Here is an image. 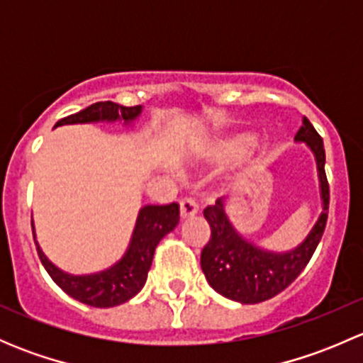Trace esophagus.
Listing matches in <instances>:
<instances>
[{"instance_id":"1","label":"esophagus","mask_w":363,"mask_h":363,"mask_svg":"<svg viewBox=\"0 0 363 363\" xmlns=\"http://www.w3.org/2000/svg\"><path fill=\"white\" fill-rule=\"evenodd\" d=\"M199 212V203L193 199H182L181 200V218L188 219Z\"/></svg>"}]
</instances>
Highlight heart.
<instances>
[{
  "label": "heart",
  "instance_id": "heart-1",
  "mask_svg": "<svg viewBox=\"0 0 363 363\" xmlns=\"http://www.w3.org/2000/svg\"><path fill=\"white\" fill-rule=\"evenodd\" d=\"M252 142V137L247 133H239L233 135V137L221 138V140H216L214 144L211 145V152L216 156H226L233 155V152L240 151L242 147L250 145Z\"/></svg>",
  "mask_w": 363,
  "mask_h": 363
}]
</instances>
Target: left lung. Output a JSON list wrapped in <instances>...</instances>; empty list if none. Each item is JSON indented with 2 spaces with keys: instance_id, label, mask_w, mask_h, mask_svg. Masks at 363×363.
I'll use <instances>...</instances> for the list:
<instances>
[{
  "instance_id": "8db88e82",
  "label": "left lung",
  "mask_w": 363,
  "mask_h": 363,
  "mask_svg": "<svg viewBox=\"0 0 363 363\" xmlns=\"http://www.w3.org/2000/svg\"><path fill=\"white\" fill-rule=\"evenodd\" d=\"M295 140L306 142L314 152L321 200H323V212L300 246L288 252L259 250L258 246L247 242L242 235L237 233L226 216L221 199L216 205L203 208V216L211 226V239L202 250L200 265L208 284L226 298L240 303H258L272 298L286 290L300 276L320 244L327 226L328 202H330V191L325 174L323 140L307 117H303Z\"/></svg>"
}]
</instances>
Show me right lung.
Instances as JSON below:
<instances>
[{
  "label": "right lung",
  "instance_id": "obj_1",
  "mask_svg": "<svg viewBox=\"0 0 363 363\" xmlns=\"http://www.w3.org/2000/svg\"><path fill=\"white\" fill-rule=\"evenodd\" d=\"M140 112V105H137V107H123V105L113 104V101H98V104L89 105L84 111L57 121L56 126H61V124L98 123V121H124L128 124L137 119ZM177 203L145 205L138 212L131 242L123 258L116 265H112L111 269L98 274H87V276H72V274L63 272L43 255L36 240L35 244L40 262L45 267L54 283L65 294H68L79 302L87 303V306L113 307L133 298L144 288L156 246L167 233H170L177 226ZM31 228L35 230L33 221ZM33 235H35V232H33Z\"/></svg>",
  "mask_w": 363,
  "mask_h": 363
}]
</instances>
